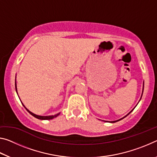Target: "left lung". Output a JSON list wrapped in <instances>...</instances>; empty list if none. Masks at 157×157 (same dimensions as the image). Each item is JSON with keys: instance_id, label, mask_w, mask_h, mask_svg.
<instances>
[{"instance_id": "left-lung-1", "label": "left lung", "mask_w": 157, "mask_h": 157, "mask_svg": "<svg viewBox=\"0 0 157 157\" xmlns=\"http://www.w3.org/2000/svg\"><path fill=\"white\" fill-rule=\"evenodd\" d=\"M143 89H144V82H143ZM142 95H143V93H142L141 97H140V99H141V98H142ZM139 101H140V100H139ZM134 108H135V107H134ZM134 109H132V110L131 111H130V112H129V113L128 114H127V115H126L125 116H124V117H123V118H121V119H119V120H117V121H111V122H110V123H116V122H118V121H121V120H122V119H123L124 118H125V117H126V116H128V115H129V114L130 113H131V112H132V111L133 110H134Z\"/></svg>"}]
</instances>
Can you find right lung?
I'll list each match as a JSON object with an SVG mask.
<instances>
[{
    "label": "right lung",
    "instance_id": "1",
    "mask_svg": "<svg viewBox=\"0 0 157 157\" xmlns=\"http://www.w3.org/2000/svg\"><path fill=\"white\" fill-rule=\"evenodd\" d=\"M15 88H16V91H17V83H16L15 82ZM22 105H23V107H24L25 108V109L27 110L29 113H30L32 116H33L34 117H35V118H38V119H40V120H51V119H52V118H56L57 116H58L59 115V113H57V114H55V115H54V116H39V115H36V114H34V113H33V112H31L30 111H29L27 108H26L25 106H24V105L22 103Z\"/></svg>",
    "mask_w": 157,
    "mask_h": 157
}]
</instances>
